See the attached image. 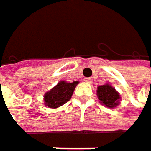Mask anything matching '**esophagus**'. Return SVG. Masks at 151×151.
<instances>
[{
  "instance_id": "34e87169",
  "label": "esophagus",
  "mask_w": 151,
  "mask_h": 151,
  "mask_svg": "<svg viewBox=\"0 0 151 151\" xmlns=\"http://www.w3.org/2000/svg\"><path fill=\"white\" fill-rule=\"evenodd\" d=\"M85 82L91 84V83H92V79H91V78H85Z\"/></svg>"
}]
</instances>
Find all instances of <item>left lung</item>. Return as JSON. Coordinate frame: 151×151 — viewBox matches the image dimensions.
Segmentation results:
<instances>
[{
    "instance_id": "obj_1",
    "label": "left lung",
    "mask_w": 151,
    "mask_h": 151,
    "mask_svg": "<svg viewBox=\"0 0 151 151\" xmlns=\"http://www.w3.org/2000/svg\"><path fill=\"white\" fill-rule=\"evenodd\" d=\"M96 96L102 105L108 108H115L120 101V95L109 84L99 86L96 90Z\"/></svg>"
}]
</instances>
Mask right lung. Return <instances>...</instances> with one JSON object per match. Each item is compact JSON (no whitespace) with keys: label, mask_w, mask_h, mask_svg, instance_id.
Masks as SVG:
<instances>
[{"label":"right lung","mask_w":151,"mask_h":151,"mask_svg":"<svg viewBox=\"0 0 151 151\" xmlns=\"http://www.w3.org/2000/svg\"><path fill=\"white\" fill-rule=\"evenodd\" d=\"M78 83V81H74L72 83L60 81L55 86L45 94V105L50 108H57L63 106L70 100Z\"/></svg>","instance_id":"1"}]
</instances>
